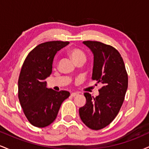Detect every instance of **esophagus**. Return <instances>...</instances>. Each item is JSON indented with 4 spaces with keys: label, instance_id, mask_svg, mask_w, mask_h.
I'll use <instances>...</instances> for the list:
<instances>
[{
    "label": "esophagus",
    "instance_id": "1",
    "mask_svg": "<svg viewBox=\"0 0 149 149\" xmlns=\"http://www.w3.org/2000/svg\"><path fill=\"white\" fill-rule=\"evenodd\" d=\"M77 95H78V92H73V93L71 94V97H76Z\"/></svg>",
    "mask_w": 149,
    "mask_h": 149
}]
</instances>
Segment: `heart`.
Returning a JSON list of instances; mask_svg holds the SVG:
<instances>
[{"label": "heart", "instance_id": "heart-1", "mask_svg": "<svg viewBox=\"0 0 149 149\" xmlns=\"http://www.w3.org/2000/svg\"><path fill=\"white\" fill-rule=\"evenodd\" d=\"M68 55L71 58V60L76 65L78 64H84L86 61V55L84 52L80 49L73 47L69 49L67 52Z\"/></svg>", "mask_w": 149, "mask_h": 149}]
</instances>
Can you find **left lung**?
<instances>
[{
  "label": "left lung",
  "mask_w": 149,
  "mask_h": 149,
  "mask_svg": "<svg viewBox=\"0 0 149 149\" xmlns=\"http://www.w3.org/2000/svg\"><path fill=\"white\" fill-rule=\"evenodd\" d=\"M83 43L93 53L92 79L103 87L96 97L85 92L86 103L79 109V115L85 125L99 130L109 125L118 113L127 89V73L120 54L113 47L91 40Z\"/></svg>",
  "instance_id": "8db88e82"
}]
</instances>
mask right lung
Returning <instances> with one entry per match:
<instances>
[{
  "label": "right lung",
  "instance_id": "obj_1",
  "mask_svg": "<svg viewBox=\"0 0 149 149\" xmlns=\"http://www.w3.org/2000/svg\"><path fill=\"white\" fill-rule=\"evenodd\" d=\"M69 43L49 41L37 45L25 59L18 80V97L24 115L33 126L44 127L57 118L59 108L69 97L68 91L47 88L45 80L52 71L57 51Z\"/></svg>",
  "mask_w": 149,
  "mask_h": 149
}]
</instances>
